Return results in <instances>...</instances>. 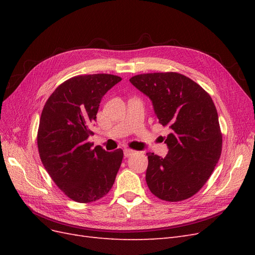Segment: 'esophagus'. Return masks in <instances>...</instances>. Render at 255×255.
<instances>
[{
  "label": "esophagus",
  "mask_w": 255,
  "mask_h": 255,
  "mask_svg": "<svg viewBox=\"0 0 255 255\" xmlns=\"http://www.w3.org/2000/svg\"><path fill=\"white\" fill-rule=\"evenodd\" d=\"M123 152H125V156L126 157H129L130 155H133V154L135 153V151L134 150H132V149H125V151H123Z\"/></svg>",
  "instance_id": "1"
}]
</instances>
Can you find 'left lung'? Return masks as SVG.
I'll list each match as a JSON object with an SVG mask.
<instances>
[{"label":"left lung","instance_id":"obj_1","mask_svg":"<svg viewBox=\"0 0 255 255\" xmlns=\"http://www.w3.org/2000/svg\"><path fill=\"white\" fill-rule=\"evenodd\" d=\"M129 82L152 100L158 122L170 129L166 157L146 153L149 189L168 202L192 197L210 179L221 155L222 133L211 96L176 72L138 74Z\"/></svg>","mask_w":255,"mask_h":255}]
</instances>
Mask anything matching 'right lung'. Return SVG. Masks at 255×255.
Here are the masks:
<instances>
[{"label": "right lung", "mask_w": 255, "mask_h": 255, "mask_svg": "<svg viewBox=\"0 0 255 255\" xmlns=\"http://www.w3.org/2000/svg\"><path fill=\"white\" fill-rule=\"evenodd\" d=\"M122 79L114 74L76 75L61 83L45 102L37 133L42 164L56 186L79 203L107 195L123 158L87 139L103 96Z\"/></svg>", "instance_id": "add662e5"}]
</instances>
